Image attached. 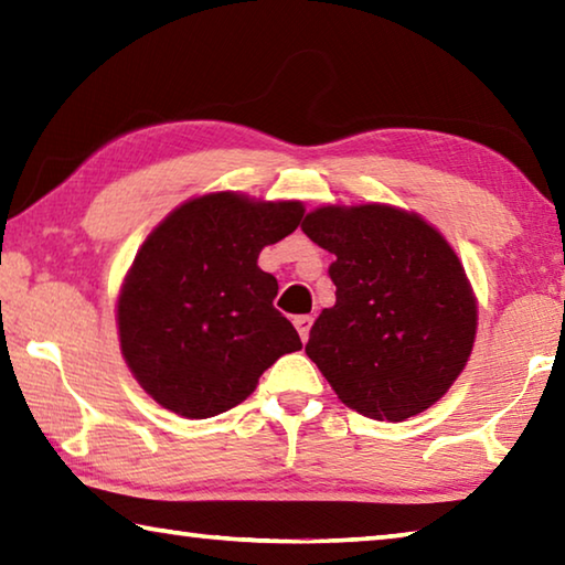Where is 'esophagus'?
Instances as JSON below:
<instances>
[{
  "label": "esophagus",
  "instance_id": "obj_1",
  "mask_svg": "<svg viewBox=\"0 0 565 565\" xmlns=\"http://www.w3.org/2000/svg\"><path fill=\"white\" fill-rule=\"evenodd\" d=\"M294 327H296V331H299L301 341H306V339H309L311 327H313V319L309 317V313H303V317H296L294 319Z\"/></svg>",
  "mask_w": 565,
  "mask_h": 565
}]
</instances>
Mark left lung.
<instances>
[{
	"label": "left lung",
	"instance_id": "1",
	"mask_svg": "<svg viewBox=\"0 0 565 565\" xmlns=\"http://www.w3.org/2000/svg\"><path fill=\"white\" fill-rule=\"evenodd\" d=\"M303 234L337 259V303L306 353L349 408L404 420L436 404L473 349L476 299L446 238L394 206H323Z\"/></svg>",
	"mask_w": 565,
	"mask_h": 565
}]
</instances>
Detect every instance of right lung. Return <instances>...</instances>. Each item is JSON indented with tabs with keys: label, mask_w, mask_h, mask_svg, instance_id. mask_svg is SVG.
I'll return each mask as SVG.
<instances>
[{
	"label": "right lung",
	"mask_w": 565,
	"mask_h": 565,
	"mask_svg": "<svg viewBox=\"0 0 565 565\" xmlns=\"http://www.w3.org/2000/svg\"><path fill=\"white\" fill-rule=\"evenodd\" d=\"M301 216L299 202L222 191L181 204L141 244L117 321L131 374L161 406L186 418L224 414L276 359L301 349L274 309L279 284L256 264Z\"/></svg>",
	"instance_id": "right-lung-1"
}]
</instances>
